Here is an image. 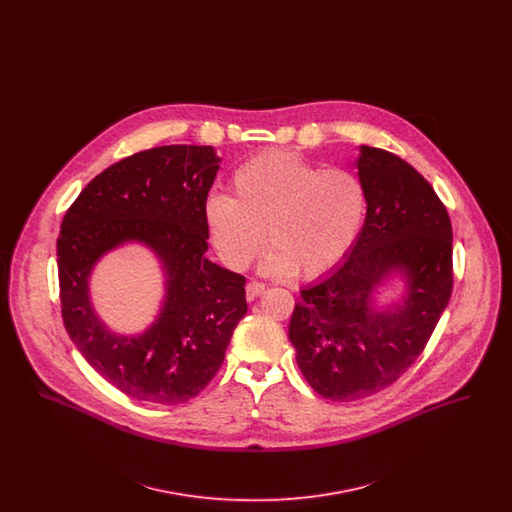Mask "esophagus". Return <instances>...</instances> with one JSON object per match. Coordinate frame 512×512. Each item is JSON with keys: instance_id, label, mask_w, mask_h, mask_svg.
Here are the masks:
<instances>
[{"instance_id": "esophagus-1", "label": "esophagus", "mask_w": 512, "mask_h": 512, "mask_svg": "<svg viewBox=\"0 0 512 512\" xmlns=\"http://www.w3.org/2000/svg\"><path fill=\"white\" fill-rule=\"evenodd\" d=\"M265 290H267V286H265L263 282L251 280V282L245 286V297H247V301H253V299H257Z\"/></svg>"}]
</instances>
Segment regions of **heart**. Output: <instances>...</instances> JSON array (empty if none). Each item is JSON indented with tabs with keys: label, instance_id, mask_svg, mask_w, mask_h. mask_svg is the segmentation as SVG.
<instances>
[{
	"label": "heart",
	"instance_id": "heart-1",
	"mask_svg": "<svg viewBox=\"0 0 512 512\" xmlns=\"http://www.w3.org/2000/svg\"><path fill=\"white\" fill-rule=\"evenodd\" d=\"M366 188L355 172L322 169L299 153L268 149L232 176V197L213 194L205 220L222 261L245 268L268 242L263 270L317 278L338 267L357 242Z\"/></svg>",
	"mask_w": 512,
	"mask_h": 512
}]
</instances>
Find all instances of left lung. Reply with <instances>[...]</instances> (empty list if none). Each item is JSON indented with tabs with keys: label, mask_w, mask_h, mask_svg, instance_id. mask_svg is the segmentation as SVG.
Masks as SVG:
<instances>
[{
	"label": "left lung",
	"mask_w": 512,
	"mask_h": 512,
	"mask_svg": "<svg viewBox=\"0 0 512 512\" xmlns=\"http://www.w3.org/2000/svg\"><path fill=\"white\" fill-rule=\"evenodd\" d=\"M359 149L365 224L340 265L301 290L288 330L305 380L332 401H357L401 378L453 290V230L434 188L390 151ZM391 279L404 292L382 304Z\"/></svg>",
	"instance_id": "1"
}]
</instances>
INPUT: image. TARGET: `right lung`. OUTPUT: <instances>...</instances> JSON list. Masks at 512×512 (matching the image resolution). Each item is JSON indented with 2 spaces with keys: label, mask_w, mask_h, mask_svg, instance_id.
<instances>
[{
  "label": "right lung",
  "mask_w": 512,
  "mask_h": 512,
  "mask_svg": "<svg viewBox=\"0 0 512 512\" xmlns=\"http://www.w3.org/2000/svg\"><path fill=\"white\" fill-rule=\"evenodd\" d=\"M220 161L211 146L134 153L98 174L61 222L57 268L65 328L96 372L138 401L176 405L205 390L247 313L244 276L205 257V201ZM126 243L147 246L166 278L158 317L128 337L106 328L89 295L98 259Z\"/></svg>",
  "instance_id": "right-lung-1"
}]
</instances>
